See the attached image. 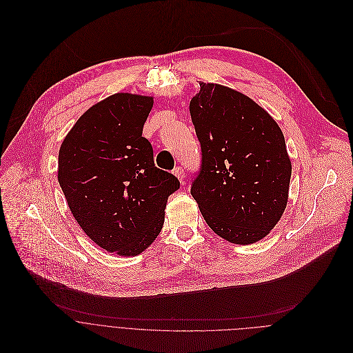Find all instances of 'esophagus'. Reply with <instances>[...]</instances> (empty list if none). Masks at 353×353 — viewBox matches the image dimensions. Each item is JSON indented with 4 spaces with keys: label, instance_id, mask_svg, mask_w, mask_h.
<instances>
[{
    "label": "esophagus",
    "instance_id": "obj_1",
    "mask_svg": "<svg viewBox=\"0 0 353 353\" xmlns=\"http://www.w3.org/2000/svg\"><path fill=\"white\" fill-rule=\"evenodd\" d=\"M174 175H175L181 182H183L185 171H183V168H182V167H176V168H174Z\"/></svg>",
    "mask_w": 353,
    "mask_h": 353
}]
</instances>
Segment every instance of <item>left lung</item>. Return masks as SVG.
<instances>
[{
    "label": "left lung",
    "instance_id": "1",
    "mask_svg": "<svg viewBox=\"0 0 353 353\" xmlns=\"http://www.w3.org/2000/svg\"><path fill=\"white\" fill-rule=\"evenodd\" d=\"M189 111L201 148L190 193L207 225L236 245L263 239L288 203L292 165L272 117L230 88L200 83Z\"/></svg>",
    "mask_w": 353,
    "mask_h": 353
}]
</instances>
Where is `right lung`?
Masks as SVG:
<instances>
[{
  "label": "right lung",
  "mask_w": 353,
  "mask_h": 353,
  "mask_svg": "<svg viewBox=\"0 0 353 353\" xmlns=\"http://www.w3.org/2000/svg\"><path fill=\"white\" fill-rule=\"evenodd\" d=\"M153 97L117 93L90 107L58 154V182L70 213L100 248L119 256L148 249L164 224L175 175L154 165L142 136Z\"/></svg>",
  "instance_id": "obj_1"
}]
</instances>
